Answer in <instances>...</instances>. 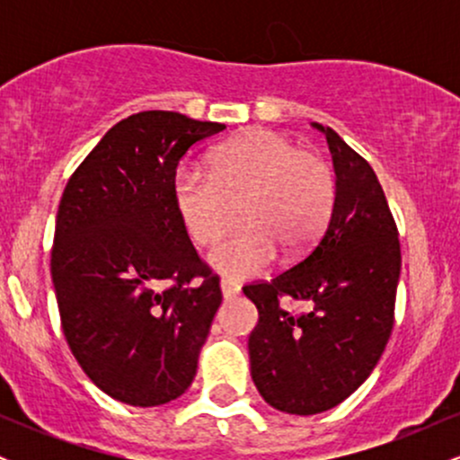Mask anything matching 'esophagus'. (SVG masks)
I'll return each instance as SVG.
<instances>
[{
  "mask_svg": "<svg viewBox=\"0 0 460 460\" xmlns=\"http://www.w3.org/2000/svg\"><path fill=\"white\" fill-rule=\"evenodd\" d=\"M220 292H223L225 300H231V298H235L237 294H240V288H237V285H234V283H229V281H220Z\"/></svg>",
  "mask_w": 460,
  "mask_h": 460,
  "instance_id": "34e87169",
  "label": "esophagus"
}]
</instances>
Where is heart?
Here are the masks:
<instances>
[{"label": "heart", "instance_id": "1", "mask_svg": "<svg viewBox=\"0 0 460 460\" xmlns=\"http://www.w3.org/2000/svg\"><path fill=\"white\" fill-rule=\"evenodd\" d=\"M335 171L318 153L274 129L255 128L212 153V172L181 166L172 177V203L194 244L205 246L234 220L208 255L216 272L234 281L257 277L277 260L315 244L332 214Z\"/></svg>", "mask_w": 460, "mask_h": 460}]
</instances>
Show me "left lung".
<instances>
[{
    "mask_svg": "<svg viewBox=\"0 0 460 460\" xmlns=\"http://www.w3.org/2000/svg\"><path fill=\"white\" fill-rule=\"evenodd\" d=\"M314 128L326 136L337 177L329 225L296 266L244 288L260 314L248 337L252 383L289 415L329 411L372 374L394 329L402 263L376 172L337 131ZM281 297L307 299L312 311L294 316Z\"/></svg>",
    "mask_w": 460,
    "mask_h": 460,
    "instance_id": "1",
    "label": "left lung"
}]
</instances>
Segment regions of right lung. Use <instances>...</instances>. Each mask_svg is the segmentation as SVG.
I'll return each instance as SVG.
<instances>
[{
	"instance_id": "add662e5",
	"label": "right lung",
	"mask_w": 460,
	"mask_h": 460,
	"mask_svg": "<svg viewBox=\"0 0 460 460\" xmlns=\"http://www.w3.org/2000/svg\"><path fill=\"white\" fill-rule=\"evenodd\" d=\"M223 129L166 110L129 116L62 194L51 251L62 331L119 402L160 406L194 381L223 296L175 212L172 177L190 146Z\"/></svg>"
}]
</instances>
